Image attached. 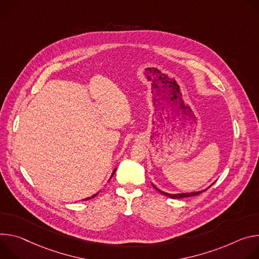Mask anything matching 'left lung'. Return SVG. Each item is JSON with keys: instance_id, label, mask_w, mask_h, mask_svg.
<instances>
[{"instance_id": "1", "label": "left lung", "mask_w": 259, "mask_h": 259, "mask_svg": "<svg viewBox=\"0 0 259 259\" xmlns=\"http://www.w3.org/2000/svg\"><path fill=\"white\" fill-rule=\"evenodd\" d=\"M153 187L157 190V191H159L160 193H162V194H164V195H166V196H168V197H170V198H183V197H189V196H193V195H197V194H199L200 192H203V191H196V192H190V193H177V194H170V193H166V192H163V191H161V190H159L157 187H155L154 185H153ZM205 191V190H204Z\"/></svg>"}]
</instances>
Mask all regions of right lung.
<instances>
[{
    "instance_id": "1",
    "label": "right lung",
    "mask_w": 259,
    "mask_h": 259,
    "mask_svg": "<svg viewBox=\"0 0 259 259\" xmlns=\"http://www.w3.org/2000/svg\"><path fill=\"white\" fill-rule=\"evenodd\" d=\"M114 173H115V169H114V171H113V174H114ZM113 174H112V176H113ZM96 195H97V194H95V195H93V196H92V197H95V196H96ZM89 198H91V197H89ZM89 198H86V199H89Z\"/></svg>"
}]
</instances>
